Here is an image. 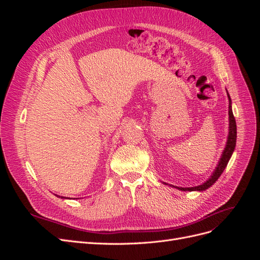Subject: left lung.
I'll list each match as a JSON object with an SVG mask.
<instances>
[{
	"label": "left lung",
	"instance_id": "8db88e82",
	"mask_svg": "<svg viewBox=\"0 0 260 260\" xmlns=\"http://www.w3.org/2000/svg\"><path fill=\"white\" fill-rule=\"evenodd\" d=\"M228 98H229V121H230V129H229V137H228V141H226V146L224 148V151L222 153L221 158H220V161L218 164V166L216 168V170L214 171L212 176L206 181L205 183H203L202 185L199 186H194V187H178L175 186L181 191H204L208 188L209 186H211L214 184L216 181L218 180V178L221 176V174L223 172L224 168L226 167L228 162H229V159L231 158V155L235 148V143H237V122H235V118L233 116L232 113V108H231V99L228 94Z\"/></svg>",
	"mask_w": 260,
	"mask_h": 260
}]
</instances>
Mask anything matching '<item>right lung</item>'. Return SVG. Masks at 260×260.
Instances as JSON below:
<instances>
[{
    "instance_id": "obj_1",
    "label": "right lung",
    "mask_w": 260,
    "mask_h": 260,
    "mask_svg": "<svg viewBox=\"0 0 260 260\" xmlns=\"http://www.w3.org/2000/svg\"><path fill=\"white\" fill-rule=\"evenodd\" d=\"M59 198H61V199H62V196H59Z\"/></svg>"
}]
</instances>
